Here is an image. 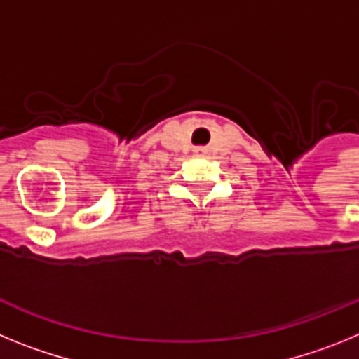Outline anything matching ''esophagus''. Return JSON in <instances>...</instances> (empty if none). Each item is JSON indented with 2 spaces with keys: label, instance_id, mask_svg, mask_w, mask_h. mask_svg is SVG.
I'll return each instance as SVG.
<instances>
[{
  "label": "esophagus",
  "instance_id": "obj_1",
  "mask_svg": "<svg viewBox=\"0 0 359 359\" xmlns=\"http://www.w3.org/2000/svg\"><path fill=\"white\" fill-rule=\"evenodd\" d=\"M196 154H205V149L198 147V149H196Z\"/></svg>",
  "mask_w": 359,
  "mask_h": 359
}]
</instances>
